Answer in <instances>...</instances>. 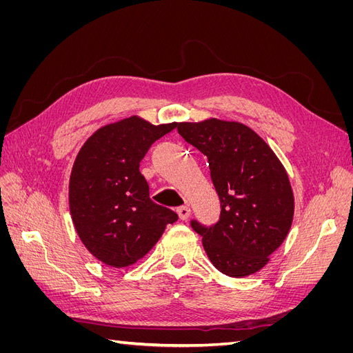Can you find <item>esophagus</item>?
Here are the masks:
<instances>
[{
    "instance_id": "34e87169",
    "label": "esophagus",
    "mask_w": 353,
    "mask_h": 353,
    "mask_svg": "<svg viewBox=\"0 0 353 353\" xmlns=\"http://www.w3.org/2000/svg\"><path fill=\"white\" fill-rule=\"evenodd\" d=\"M176 213H178L179 219L185 221V219H188V216H190L191 209H190V206H181V208H178V209H176Z\"/></svg>"
}]
</instances>
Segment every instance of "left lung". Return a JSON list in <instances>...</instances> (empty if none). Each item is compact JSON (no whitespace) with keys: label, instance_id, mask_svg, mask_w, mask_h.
<instances>
[{"label":"left lung","instance_id":"obj_1","mask_svg":"<svg viewBox=\"0 0 353 353\" xmlns=\"http://www.w3.org/2000/svg\"><path fill=\"white\" fill-rule=\"evenodd\" d=\"M178 134L208 157L221 201L219 221H191L213 266L234 279L270 262L292 227L294 197L284 166L262 138L240 122L176 123Z\"/></svg>","mask_w":353,"mask_h":353}]
</instances>
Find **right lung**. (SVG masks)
<instances>
[{"label":"right lung","instance_id":"1","mask_svg":"<svg viewBox=\"0 0 353 353\" xmlns=\"http://www.w3.org/2000/svg\"><path fill=\"white\" fill-rule=\"evenodd\" d=\"M176 122L152 125L138 116L95 131L79 150L69 181L74 230L88 252L113 268L140 261L178 215L150 200L140 162Z\"/></svg>","mask_w":353,"mask_h":353}]
</instances>
